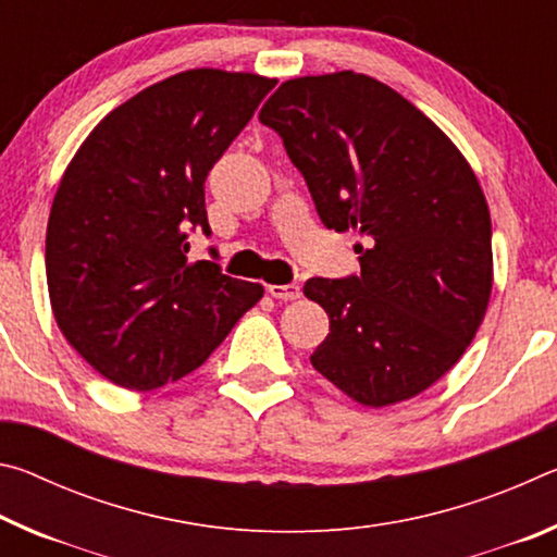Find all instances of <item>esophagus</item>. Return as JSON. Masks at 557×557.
I'll return each instance as SVG.
<instances>
[{
    "label": "esophagus",
    "mask_w": 557,
    "mask_h": 557,
    "mask_svg": "<svg viewBox=\"0 0 557 557\" xmlns=\"http://www.w3.org/2000/svg\"><path fill=\"white\" fill-rule=\"evenodd\" d=\"M268 292L275 299H280V301H292V299H299V295H301V289H299V285H270L268 287Z\"/></svg>",
    "instance_id": "34e87169"
}]
</instances>
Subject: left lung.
<instances>
[{"mask_svg":"<svg viewBox=\"0 0 557 557\" xmlns=\"http://www.w3.org/2000/svg\"><path fill=\"white\" fill-rule=\"evenodd\" d=\"M305 176L326 228L358 231L361 275L312 277L329 334L312 366L383 408L430 388L482 326L492 219L474 172L400 92L342 71L282 83L260 110Z\"/></svg>","mask_w":557,"mask_h":557,"instance_id":"1","label":"left lung"}]
</instances>
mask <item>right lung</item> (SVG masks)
Listing matches in <instances>:
<instances>
[{
  "label": "right lung",
  "mask_w": 557,
  "mask_h": 557,
  "mask_svg": "<svg viewBox=\"0 0 557 557\" xmlns=\"http://www.w3.org/2000/svg\"><path fill=\"white\" fill-rule=\"evenodd\" d=\"M277 81L196 69L137 92L65 169L46 231L63 336L108 381L154 391L199 369L262 285L188 262L211 235L203 184Z\"/></svg>",
  "instance_id": "obj_1"
}]
</instances>
